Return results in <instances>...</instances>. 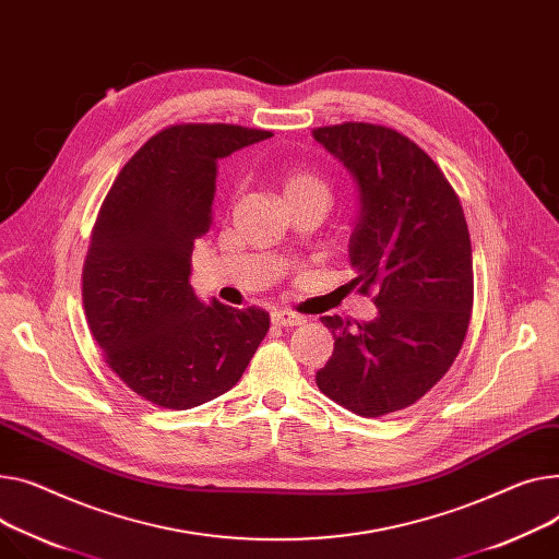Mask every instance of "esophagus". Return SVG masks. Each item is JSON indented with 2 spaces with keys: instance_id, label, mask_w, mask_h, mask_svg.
<instances>
[{
  "instance_id": "esophagus-1",
  "label": "esophagus",
  "mask_w": 559,
  "mask_h": 559,
  "mask_svg": "<svg viewBox=\"0 0 559 559\" xmlns=\"http://www.w3.org/2000/svg\"><path fill=\"white\" fill-rule=\"evenodd\" d=\"M272 321L281 328H294V325H304L306 323V317L296 314V312H289V310H274L272 312Z\"/></svg>"
}]
</instances>
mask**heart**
I'll return each instance as SVG.
<instances>
[{"instance_id": "obj_1", "label": "heart", "mask_w": 559, "mask_h": 559, "mask_svg": "<svg viewBox=\"0 0 559 559\" xmlns=\"http://www.w3.org/2000/svg\"><path fill=\"white\" fill-rule=\"evenodd\" d=\"M278 186L285 202L287 200H319L323 204L328 202V183L314 170H308L301 166L283 168L278 173Z\"/></svg>"}]
</instances>
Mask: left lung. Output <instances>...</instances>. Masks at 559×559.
<instances>
[{
	"label": "left lung",
	"mask_w": 559,
	"mask_h": 559,
	"mask_svg": "<svg viewBox=\"0 0 559 559\" xmlns=\"http://www.w3.org/2000/svg\"><path fill=\"white\" fill-rule=\"evenodd\" d=\"M312 136L359 183L350 285L378 317H321L334 350L317 370L323 395L364 418L418 402L454 364L474 304L472 242L461 200L438 164L402 132L346 121Z\"/></svg>",
	"instance_id": "8db88e82"
}]
</instances>
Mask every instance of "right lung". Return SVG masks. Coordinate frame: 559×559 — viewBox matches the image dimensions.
<instances>
[{
  "mask_svg": "<svg viewBox=\"0 0 559 559\" xmlns=\"http://www.w3.org/2000/svg\"><path fill=\"white\" fill-rule=\"evenodd\" d=\"M231 123H179L147 139L105 195L83 265V306L103 359L162 408H193L242 378L270 330L255 306H204L193 245L211 227L217 159L270 139Z\"/></svg>",
  "mask_w": 559,
  "mask_h": 559,
  "instance_id": "obj_1",
  "label": "right lung"
}]
</instances>
